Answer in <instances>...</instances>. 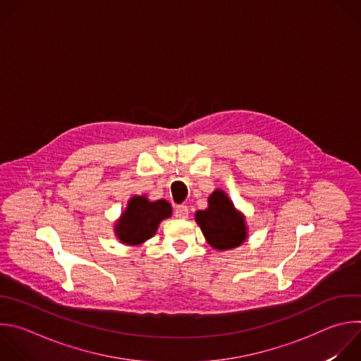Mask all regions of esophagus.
Masks as SVG:
<instances>
[{"label":"esophagus","instance_id":"1","mask_svg":"<svg viewBox=\"0 0 361 361\" xmlns=\"http://www.w3.org/2000/svg\"><path fill=\"white\" fill-rule=\"evenodd\" d=\"M174 215H176V218H180V219L188 218V207L187 205H178L174 211Z\"/></svg>","mask_w":361,"mask_h":361}]
</instances>
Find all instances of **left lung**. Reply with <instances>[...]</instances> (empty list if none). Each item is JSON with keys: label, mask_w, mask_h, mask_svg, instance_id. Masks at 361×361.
I'll use <instances>...</instances> for the list:
<instances>
[{"label": "left lung", "mask_w": 361, "mask_h": 361, "mask_svg": "<svg viewBox=\"0 0 361 361\" xmlns=\"http://www.w3.org/2000/svg\"><path fill=\"white\" fill-rule=\"evenodd\" d=\"M208 244L219 251L241 245L247 239L244 216L236 212L224 191L215 190L208 198V208L195 214Z\"/></svg>", "instance_id": "left-lung-1"}]
</instances>
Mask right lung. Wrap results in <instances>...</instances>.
Here are the masks:
<instances>
[{"label":"right lung","mask_w":361,"mask_h":361,"mask_svg":"<svg viewBox=\"0 0 361 361\" xmlns=\"http://www.w3.org/2000/svg\"><path fill=\"white\" fill-rule=\"evenodd\" d=\"M171 215V205L166 200L150 202L146 197H133L128 209L116 224V235L120 241L129 245H137L152 238L160 221Z\"/></svg>","instance_id":"obj_1"}]
</instances>
